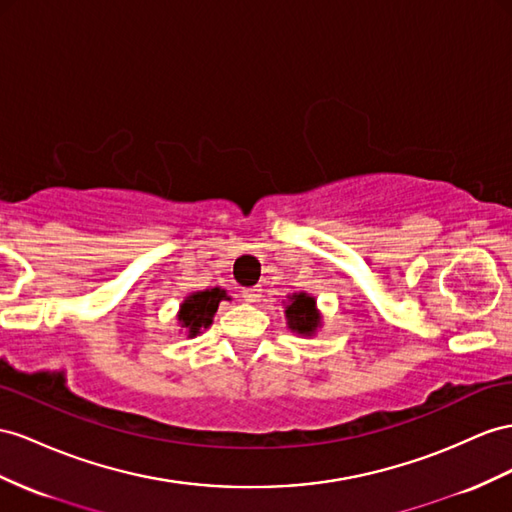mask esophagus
<instances>
[{
	"instance_id": "esophagus-1",
	"label": "esophagus",
	"mask_w": 512,
	"mask_h": 512,
	"mask_svg": "<svg viewBox=\"0 0 512 512\" xmlns=\"http://www.w3.org/2000/svg\"><path fill=\"white\" fill-rule=\"evenodd\" d=\"M242 296H244V300H248V303H257V300L261 298V290L259 287H246V290H242Z\"/></svg>"
}]
</instances>
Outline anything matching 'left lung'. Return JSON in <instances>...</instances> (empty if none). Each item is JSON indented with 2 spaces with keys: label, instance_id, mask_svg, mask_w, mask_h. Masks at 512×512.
<instances>
[{
  "label": "left lung",
  "instance_id": "8db88e82",
  "mask_svg": "<svg viewBox=\"0 0 512 512\" xmlns=\"http://www.w3.org/2000/svg\"><path fill=\"white\" fill-rule=\"evenodd\" d=\"M285 316L290 329L300 335H311L320 326L316 300L307 294H294L292 303L285 309Z\"/></svg>",
  "mask_w": 512,
  "mask_h": 512
}]
</instances>
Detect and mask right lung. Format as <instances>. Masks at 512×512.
Returning a JSON list of instances; mask_svg holds the SVG:
<instances>
[{"mask_svg":"<svg viewBox=\"0 0 512 512\" xmlns=\"http://www.w3.org/2000/svg\"><path fill=\"white\" fill-rule=\"evenodd\" d=\"M225 298H227V292L220 290V287L188 296L186 303L181 305V311H179L181 329H188L192 337L196 333H201V329H207V326L212 324L218 303Z\"/></svg>","mask_w":512,"mask_h":512,"instance_id":"add662e5","label":"right lung"}]
</instances>
